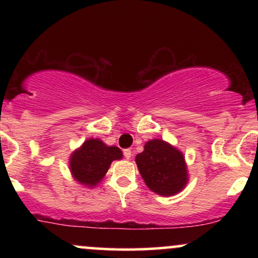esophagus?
Segmentation results:
<instances>
[{"instance_id": "1", "label": "esophagus", "mask_w": 258, "mask_h": 258, "mask_svg": "<svg viewBox=\"0 0 258 258\" xmlns=\"http://www.w3.org/2000/svg\"><path fill=\"white\" fill-rule=\"evenodd\" d=\"M123 155H125V158H126L127 160L131 159V156H132L131 149H125V150H123Z\"/></svg>"}]
</instances>
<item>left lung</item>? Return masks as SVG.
<instances>
[{"instance_id": "obj_1", "label": "left lung", "mask_w": 258, "mask_h": 258, "mask_svg": "<svg viewBox=\"0 0 258 258\" xmlns=\"http://www.w3.org/2000/svg\"><path fill=\"white\" fill-rule=\"evenodd\" d=\"M136 164L148 188L161 197L180 193L189 180L183 153L162 139L148 141L136 156Z\"/></svg>"}]
</instances>
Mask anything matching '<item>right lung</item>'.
Instances as JSON below:
<instances>
[{
    "mask_svg": "<svg viewBox=\"0 0 258 258\" xmlns=\"http://www.w3.org/2000/svg\"><path fill=\"white\" fill-rule=\"evenodd\" d=\"M122 156L117 147L106 146L99 138H88L72 153L69 170L79 184L93 188L104 178L111 162Z\"/></svg>",
    "mask_w": 258,
    "mask_h": 258,
    "instance_id": "obj_1",
    "label": "right lung"
}]
</instances>
